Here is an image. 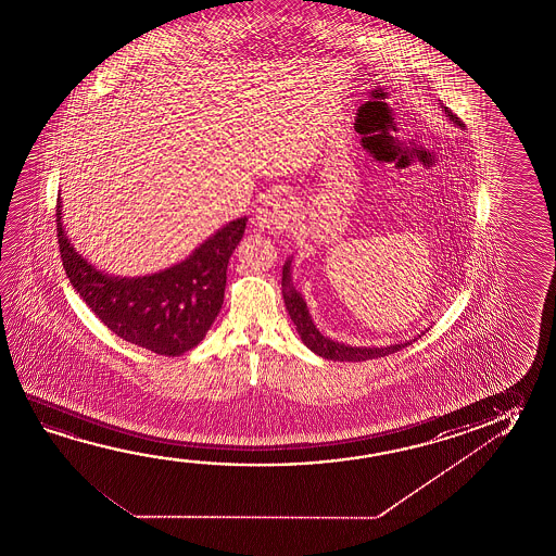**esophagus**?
I'll use <instances>...</instances> for the list:
<instances>
[{
  "instance_id": "1",
  "label": "esophagus",
  "mask_w": 556,
  "mask_h": 556,
  "mask_svg": "<svg viewBox=\"0 0 556 556\" xmlns=\"http://www.w3.org/2000/svg\"><path fill=\"white\" fill-rule=\"evenodd\" d=\"M291 200L282 191H271L255 210V223L260 227L275 232H282L289 228L291 220Z\"/></svg>"
}]
</instances>
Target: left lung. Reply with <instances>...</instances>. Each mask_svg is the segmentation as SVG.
<instances>
[{
  "label": "left lung",
  "mask_w": 556,
  "mask_h": 556,
  "mask_svg": "<svg viewBox=\"0 0 556 556\" xmlns=\"http://www.w3.org/2000/svg\"><path fill=\"white\" fill-rule=\"evenodd\" d=\"M442 112L446 114V118H450V122H454L455 126L465 128L464 122L457 118L447 106H442ZM282 299H285V306L289 309V316H291L294 326H296V331L301 336L302 343L308 346L312 353L324 356L328 361L361 363V361H370V358H378V356L393 355L403 346L410 345V341H405V343H395V345L388 346H353L339 343V341H333V339H329L324 333H319L316 324L312 321L308 306H306V302L302 299L301 292L292 287L291 260H287V264L282 265Z\"/></svg>",
  "instance_id": "8db88e82"
}]
</instances>
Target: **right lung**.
Listing matches in <instances>:
<instances>
[{
  "label": "right lung",
  "mask_w": 556,
  "mask_h": 556,
  "mask_svg": "<svg viewBox=\"0 0 556 556\" xmlns=\"http://www.w3.org/2000/svg\"><path fill=\"white\" fill-rule=\"evenodd\" d=\"M247 217L230 220L180 264L146 277L102 274L75 252L62 225L55 227L67 279L97 318L124 341L156 355L178 356L200 343L225 299L227 265L242 240Z\"/></svg>",
  "instance_id": "add662e5"
}]
</instances>
